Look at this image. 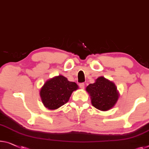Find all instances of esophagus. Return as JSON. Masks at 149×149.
<instances>
[{"label":"esophagus","instance_id":"1","mask_svg":"<svg viewBox=\"0 0 149 149\" xmlns=\"http://www.w3.org/2000/svg\"><path fill=\"white\" fill-rule=\"evenodd\" d=\"M79 87H80L81 89H84V88H85V84L84 83L79 84Z\"/></svg>","mask_w":149,"mask_h":149}]
</instances>
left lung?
Segmentation results:
<instances>
[{
	"instance_id": "1",
	"label": "left lung",
	"mask_w": 149,
	"mask_h": 149,
	"mask_svg": "<svg viewBox=\"0 0 149 149\" xmlns=\"http://www.w3.org/2000/svg\"><path fill=\"white\" fill-rule=\"evenodd\" d=\"M86 90L90 94L92 105L102 111L112 108L119 97L115 84L102 76L97 78L94 84H89Z\"/></svg>"
}]
</instances>
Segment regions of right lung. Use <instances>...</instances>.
Listing matches in <instances>:
<instances>
[{
  "label": "right lung",
  "mask_w": 149,
  "mask_h": 149,
  "mask_svg": "<svg viewBox=\"0 0 149 149\" xmlns=\"http://www.w3.org/2000/svg\"><path fill=\"white\" fill-rule=\"evenodd\" d=\"M78 89L75 82L70 81L63 75L48 79L40 90V96L45 107L56 110L69 101L74 91Z\"/></svg>",
  "instance_id": "1"
}]
</instances>
